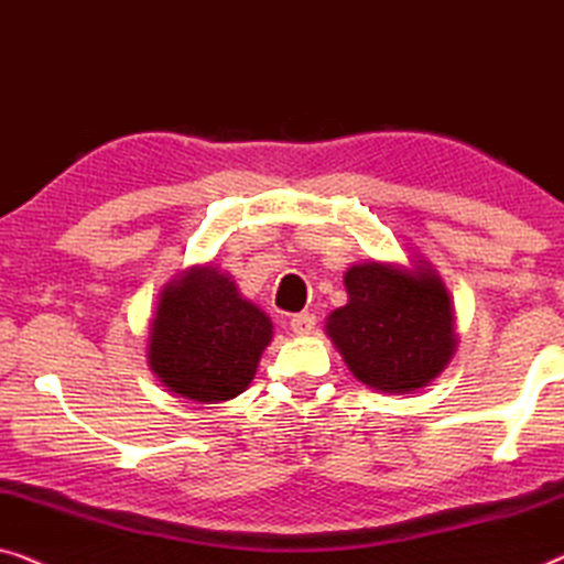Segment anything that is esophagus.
I'll list each match as a JSON object with an SVG mask.
<instances>
[{
    "mask_svg": "<svg viewBox=\"0 0 564 564\" xmlns=\"http://www.w3.org/2000/svg\"><path fill=\"white\" fill-rule=\"evenodd\" d=\"M291 329H293V335H312L314 332V327H316V316L314 314H308V312H301V314H293L291 316Z\"/></svg>",
    "mask_w": 564,
    "mask_h": 564,
    "instance_id": "34e87169",
    "label": "esophagus"
}]
</instances>
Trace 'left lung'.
<instances>
[{
    "label": "left lung",
    "mask_w": 564,
    "mask_h": 564,
    "mask_svg": "<svg viewBox=\"0 0 564 564\" xmlns=\"http://www.w3.org/2000/svg\"><path fill=\"white\" fill-rule=\"evenodd\" d=\"M350 301L329 314L327 332L355 378L386 393L430 383L455 350L449 296L432 273L362 263L345 275Z\"/></svg>",
    "instance_id": "left-lung-1"
}]
</instances>
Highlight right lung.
<instances>
[{
    "instance_id": "obj_1",
    "label": "right lung",
    "mask_w": 564,
    "mask_h": 564,
    "mask_svg": "<svg viewBox=\"0 0 564 564\" xmlns=\"http://www.w3.org/2000/svg\"><path fill=\"white\" fill-rule=\"evenodd\" d=\"M271 337V319L225 273L204 265L163 291L148 358L173 393L217 403L250 386Z\"/></svg>"
}]
</instances>
